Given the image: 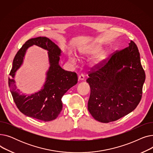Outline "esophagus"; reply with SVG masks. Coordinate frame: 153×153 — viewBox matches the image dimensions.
I'll use <instances>...</instances> for the list:
<instances>
[{"label": "esophagus", "instance_id": "obj_1", "mask_svg": "<svg viewBox=\"0 0 153 153\" xmlns=\"http://www.w3.org/2000/svg\"><path fill=\"white\" fill-rule=\"evenodd\" d=\"M84 79V76L83 74H81V75L79 76V81H83Z\"/></svg>", "mask_w": 153, "mask_h": 153}]
</instances>
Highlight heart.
<instances>
[{
    "mask_svg": "<svg viewBox=\"0 0 153 153\" xmlns=\"http://www.w3.org/2000/svg\"><path fill=\"white\" fill-rule=\"evenodd\" d=\"M100 50V48L99 46H91L90 48H86V49H84V50L82 51L81 53V56H84L87 55H92V54H95L97 53H98ZM105 58V53L104 52L100 53L98 54L97 56H95V58L93 59V63L94 64H98L100 63ZM72 61H74V59H72Z\"/></svg>",
    "mask_w": 153,
    "mask_h": 153,
    "instance_id": "obj_1",
    "label": "heart"
}]
</instances>
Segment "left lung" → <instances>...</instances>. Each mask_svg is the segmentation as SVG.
Here are the masks:
<instances>
[{"label": "left lung", "instance_id": "obj_1", "mask_svg": "<svg viewBox=\"0 0 153 153\" xmlns=\"http://www.w3.org/2000/svg\"><path fill=\"white\" fill-rule=\"evenodd\" d=\"M88 76V110L99 122L116 121L134 110L141 101L146 76L133 41L93 66Z\"/></svg>", "mask_w": 153, "mask_h": 153}]
</instances>
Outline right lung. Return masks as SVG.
<instances>
[{"mask_svg": "<svg viewBox=\"0 0 153 153\" xmlns=\"http://www.w3.org/2000/svg\"><path fill=\"white\" fill-rule=\"evenodd\" d=\"M33 44L48 51L51 67L43 89L34 94L26 96L20 94L13 78L22 63L27 48ZM60 54L61 50L57 45L49 38L42 36L27 40L16 54L9 74L11 78H9V86L15 105L24 115L42 121L50 122L55 120L61 113L62 96L77 83L78 77L76 72L65 71L60 67Z\"/></svg>", "mask_w": 153, "mask_h": 153, "instance_id": "add662e5", "label": "right lung"}]
</instances>
